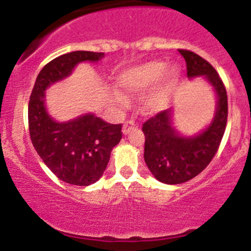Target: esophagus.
I'll use <instances>...</instances> for the list:
<instances>
[{
	"label": "esophagus",
	"instance_id": "obj_1",
	"mask_svg": "<svg viewBox=\"0 0 251 251\" xmlns=\"http://www.w3.org/2000/svg\"><path fill=\"white\" fill-rule=\"evenodd\" d=\"M136 127V123L133 120H127L125 124H124L123 126V132L124 135H127V133H130L131 130H133V128Z\"/></svg>",
	"mask_w": 251,
	"mask_h": 251
}]
</instances>
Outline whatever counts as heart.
Returning a JSON list of instances; mask_svg holds the SVG:
<instances>
[{
	"label": "heart",
	"mask_w": 251,
	"mask_h": 251,
	"mask_svg": "<svg viewBox=\"0 0 251 251\" xmlns=\"http://www.w3.org/2000/svg\"><path fill=\"white\" fill-rule=\"evenodd\" d=\"M166 64L159 60H151L137 67L125 70L118 78V83L125 92L140 93L153 87L165 73ZM177 77V70L170 69L165 74L161 87L146 100L149 109H156L163 102V93L170 87ZM121 100V97H119Z\"/></svg>",
	"instance_id": "heart-1"
}]
</instances>
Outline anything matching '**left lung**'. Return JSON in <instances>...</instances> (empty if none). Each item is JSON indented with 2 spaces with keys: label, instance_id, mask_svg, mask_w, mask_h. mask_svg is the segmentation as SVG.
Returning a JSON list of instances; mask_svg holds the SVG:
<instances>
[{
  "label": "left lung",
  "instance_id": "1",
  "mask_svg": "<svg viewBox=\"0 0 251 251\" xmlns=\"http://www.w3.org/2000/svg\"><path fill=\"white\" fill-rule=\"evenodd\" d=\"M186 60L187 76H203L217 93V108L211 125L194 137H182L171 125V109H166L143 124L144 161L163 183L189 181L210 164L219 151L228 116L227 92L221 77L207 60L188 50H178Z\"/></svg>",
  "mask_w": 251,
  "mask_h": 251
}]
</instances>
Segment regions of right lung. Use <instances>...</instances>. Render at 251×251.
Segmentation results:
<instances>
[{
	"instance_id": "1",
	"label": "right lung",
	"mask_w": 251,
	"mask_h": 251,
	"mask_svg": "<svg viewBox=\"0 0 251 251\" xmlns=\"http://www.w3.org/2000/svg\"><path fill=\"white\" fill-rule=\"evenodd\" d=\"M102 52L75 50L47 63L32 88L27 108L32 146L47 168L62 181L74 186H90L100 178L110 151L123 137L121 124L105 123L87 114L69 123H57L45 108V90L70 75L80 62H97Z\"/></svg>"
}]
</instances>
